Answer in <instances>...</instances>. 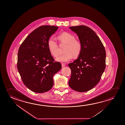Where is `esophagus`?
<instances>
[{
	"label": "esophagus",
	"mask_w": 125,
	"mask_h": 125,
	"mask_svg": "<svg viewBox=\"0 0 125 125\" xmlns=\"http://www.w3.org/2000/svg\"><path fill=\"white\" fill-rule=\"evenodd\" d=\"M62 67H64L65 66V64L64 63H62Z\"/></svg>",
	"instance_id": "obj_1"
}]
</instances>
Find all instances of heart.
Wrapping results in <instances>:
<instances>
[{"mask_svg": "<svg viewBox=\"0 0 125 125\" xmlns=\"http://www.w3.org/2000/svg\"><path fill=\"white\" fill-rule=\"evenodd\" d=\"M58 39L60 44H66L64 54H61L56 60L58 62L65 63L73 58L80 55L82 50V45L79 40L75 39L74 35L69 33L63 32L58 35ZM48 47L50 53L54 57L58 55V44L54 39L51 38L48 41Z\"/></svg>", "mask_w": 125, "mask_h": 125, "instance_id": "1", "label": "heart"}]
</instances>
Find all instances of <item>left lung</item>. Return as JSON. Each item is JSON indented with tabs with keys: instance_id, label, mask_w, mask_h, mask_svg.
Returning a JSON list of instances; mask_svg holds the SVG:
<instances>
[{
	"instance_id": "8db88e82",
	"label": "left lung",
	"mask_w": 125,
	"mask_h": 125,
	"mask_svg": "<svg viewBox=\"0 0 125 125\" xmlns=\"http://www.w3.org/2000/svg\"><path fill=\"white\" fill-rule=\"evenodd\" d=\"M78 36L82 50L78 58L68 64L70 87L80 92L90 90L97 84L106 68V51L96 33L87 26L70 27Z\"/></svg>"
}]
</instances>
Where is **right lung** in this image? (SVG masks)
<instances>
[{
    "mask_svg": "<svg viewBox=\"0 0 125 125\" xmlns=\"http://www.w3.org/2000/svg\"><path fill=\"white\" fill-rule=\"evenodd\" d=\"M58 27L42 25L26 37L19 47L17 67L21 80L27 88L37 93L51 90L53 77L62 68L55 62L48 47V41Z\"/></svg>",
    "mask_w": 125,
    "mask_h": 125,
    "instance_id": "1",
    "label": "right lung"
}]
</instances>
